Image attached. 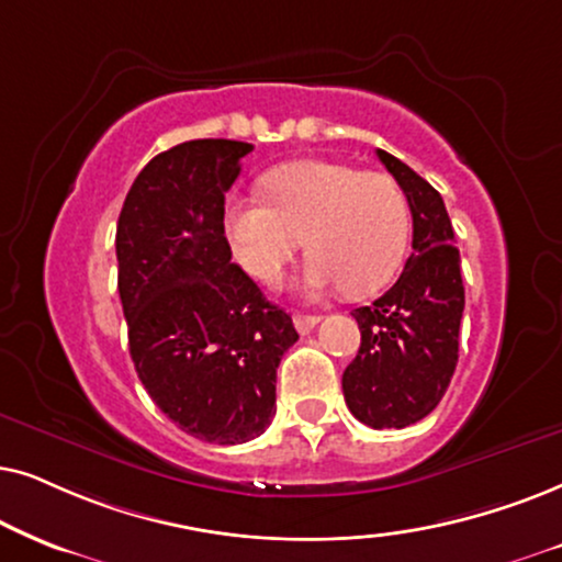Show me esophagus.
Instances as JSON below:
<instances>
[{"label": "esophagus", "instance_id": "34e87169", "mask_svg": "<svg viewBox=\"0 0 562 562\" xmlns=\"http://www.w3.org/2000/svg\"><path fill=\"white\" fill-rule=\"evenodd\" d=\"M318 321H321L318 316H303V313H295V316H293V324L297 328V334H311L313 328H316Z\"/></svg>", "mask_w": 562, "mask_h": 562}]
</instances>
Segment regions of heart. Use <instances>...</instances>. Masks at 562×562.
<instances>
[{
  "mask_svg": "<svg viewBox=\"0 0 562 562\" xmlns=\"http://www.w3.org/2000/svg\"><path fill=\"white\" fill-rule=\"evenodd\" d=\"M265 200H234L226 234L236 259L265 285L308 251L303 285L311 295L341 288L370 295L393 280L411 241L406 192L383 171L301 159L269 171Z\"/></svg>",
  "mask_w": 562,
  "mask_h": 562,
  "instance_id": "1",
  "label": "heart"
}]
</instances>
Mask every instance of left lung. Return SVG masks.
I'll return each mask as SVG.
<instances>
[{
  "label": "left lung",
  "mask_w": 562,
  "mask_h": 562,
  "mask_svg": "<svg viewBox=\"0 0 562 562\" xmlns=\"http://www.w3.org/2000/svg\"><path fill=\"white\" fill-rule=\"evenodd\" d=\"M378 159L406 192L414 251L398 282L372 305L351 311L362 344L341 375L344 401L372 429H403L429 416L458 364L465 288L445 200L393 154Z\"/></svg>",
  "instance_id": "left-lung-1"
}]
</instances>
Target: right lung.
Listing matches in <instances>:
<instances>
[{
  "label": "right lung",
  "mask_w": 562,
  "mask_h": 562,
  "mask_svg": "<svg viewBox=\"0 0 562 562\" xmlns=\"http://www.w3.org/2000/svg\"><path fill=\"white\" fill-rule=\"evenodd\" d=\"M251 144L184 140L154 156L117 218V293L140 383L179 429L211 445L259 437L274 416L293 318L231 261L226 192Z\"/></svg>",
  "instance_id": "1"
}]
</instances>
